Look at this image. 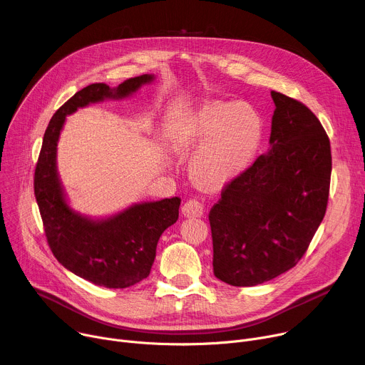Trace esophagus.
Segmentation results:
<instances>
[{"instance_id": "obj_1", "label": "esophagus", "mask_w": 365, "mask_h": 365, "mask_svg": "<svg viewBox=\"0 0 365 365\" xmlns=\"http://www.w3.org/2000/svg\"><path fill=\"white\" fill-rule=\"evenodd\" d=\"M182 214L186 218H200L203 215V206L199 200L190 199L182 206Z\"/></svg>"}]
</instances>
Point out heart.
Segmentation results:
<instances>
[{
  "mask_svg": "<svg viewBox=\"0 0 365 365\" xmlns=\"http://www.w3.org/2000/svg\"><path fill=\"white\" fill-rule=\"evenodd\" d=\"M263 134V118L250 103L210 101L176 130L173 148H197L189 165L192 179L205 190H220L250 169Z\"/></svg>",
  "mask_w": 365,
  "mask_h": 365,
  "instance_id": "1",
  "label": "heart"
}]
</instances>
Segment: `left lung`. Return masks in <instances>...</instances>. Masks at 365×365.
<instances>
[{"label": "left lung", "mask_w": 365, "mask_h": 365, "mask_svg": "<svg viewBox=\"0 0 365 365\" xmlns=\"http://www.w3.org/2000/svg\"><path fill=\"white\" fill-rule=\"evenodd\" d=\"M270 148L210 212L214 274L231 286L269 282L303 257L328 203L329 138L302 102L272 91Z\"/></svg>", "instance_id": "obj_1"}]
</instances>
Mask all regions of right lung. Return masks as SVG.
I'll use <instances>...</instances> for the list:
<instances>
[{"mask_svg":"<svg viewBox=\"0 0 365 365\" xmlns=\"http://www.w3.org/2000/svg\"><path fill=\"white\" fill-rule=\"evenodd\" d=\"M154 75L131 78L115 88L92 83L51 117L34 173V195L51 252L73 274L107 289L134 286L150 274L160 235L179 218L180 197L133 203L93 218L71 205L58 170V143L66 117L91 103L120 101L153 83Z\"/></svg>","mask_w":365,"mask_h":365,"instance_id":"right-lung-1","label":"right lung"}]
</instances>
